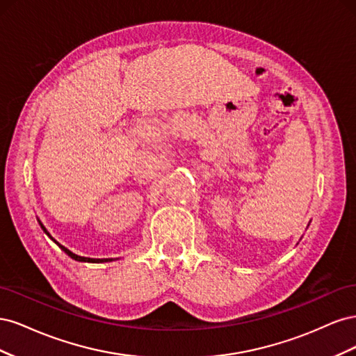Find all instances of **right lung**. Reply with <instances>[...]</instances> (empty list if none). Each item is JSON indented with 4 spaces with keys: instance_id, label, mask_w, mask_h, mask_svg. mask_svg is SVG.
I'll use <instances>...</instances> for the list:
<instances>
[{
    "instance_id": "right-lung-1",
    "label": "right lung",
    "mask_w": 356,
    "mask_h": 356,
    "mask_svg": "<svg viewBox=\"0 0 356 356\" xmlns=\"http://www.w3.org/2000/svg\"><path fill=\"white\" fill-rule=\"evenodd\" d=\"M38 222H40V225H41L42 232H44V233L49 236V238H50L53 242H55V243L60 248V250H62L63 252H65L68 257H71L72 260H75V261H80V263H110V261L117 260V258H114V260H113V258H89V257H80V255H77V254H74V252H71V251L68 250V248H65L63 245H60L58 241L53 239V238H51V234L47 232V229L44 227V225H42V222H41L40 220H38Z\"/></svg>"
}]
</instances>
